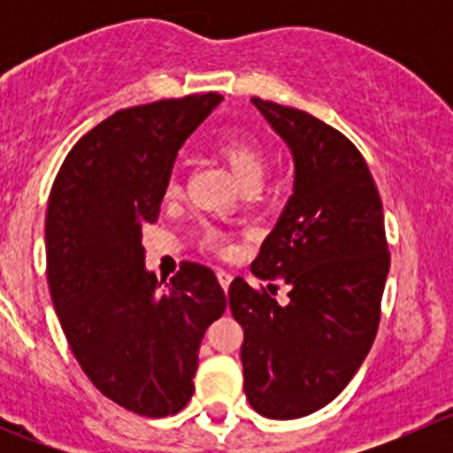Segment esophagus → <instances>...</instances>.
<instances>
[{
	"label": "esophagus",
	"instance_id": "1",
	"mask_svg": "<svg viewBox=\"0 0 453 453\" xmlns=\"http://www.w3.org/2000/svg\"><path fill=\"white\" fill-rule=\"evenodd\" d=\"M217 278H219V282H221L223 289L227 291V287H230V282H232V273H230V272H226V269H219V272H217Z\"/></svg>",
	"mask_w": 453,
	"mask_h": 453
}]
</instances>
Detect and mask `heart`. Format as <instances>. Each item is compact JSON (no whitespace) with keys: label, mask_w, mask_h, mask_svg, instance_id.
<instances>
[{"label":"heart","mask_w":453,"mask_h":453,"mask_svg":"<svg viewBox=\"0 0 453 453\" xmlns=\"http://www.w3.org/2000/svg\"><path fill=\"white\" fill-rule=\"evenodd\" d=\"M217 153L221 155L223 162L230 166L232 175L239 180L241 186L258 184L265 173V155L260 146L245 134H230L219 140ZM180 195V184L171 180L166 184V197H177ZM203 245L212 252L226 254L230 250L226 234L217 227H208L203 232Z\"/></svg>","instance_id":"b5f03b06"}]
</instances>
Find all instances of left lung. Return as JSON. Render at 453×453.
Returning <instances> with one entry per match:
<instances>
[{
  "mask_svg": "<svg viewBox=\"0 0 453 453\" xmlns=\"http://www.w3.org/2000/svg\"><path fill=\"white\" fill-rule=\"evenodd\" d=\"M294 155V195L252 263L254 289L234 278L230 309L243 326L245 395L267 418H300L331 403L353 379L379 328L388 252L383 205L366 159L311 113L252 98Z\"/></svg>",
  "mask_w": 453,
  "mask_h": 453,
  "instance_id": "obj_1",
  "label": "left lung"
}]
</instances>
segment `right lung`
I'll return each mask as SVG.
<instances>
[{
    "label": "right lung",
    "instance_id": "add662e5",
    "mask_svg": "<svg viewBox=\"0 0 453 453\" xmlns=\"http://www.w3.org/2000/svg\"><path fill=\"white\" fill-rule=\"evenodd\" d=\"M221 100L210 91L120 109L76 142L50 190L48 285L67 344L89 381L140 417L186 408L205 328L226 311L212 269L184 260L162 291L142 248L177 150Z\"/></svg>",
    "mask_w": 453,
    "mask_h": 453
}]
</instances>
